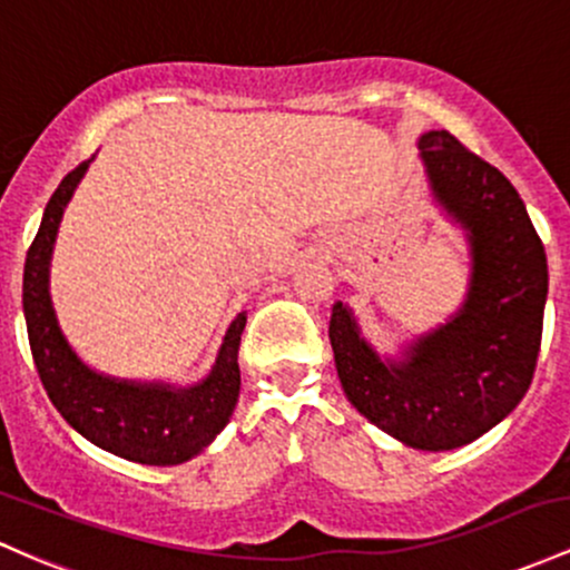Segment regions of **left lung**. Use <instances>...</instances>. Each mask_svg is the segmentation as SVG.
<instances>
[{
  "label": "left lung",
  "instance_id": "8db88e82",
  "mask_svg": "<svg viewBox=\"0 0 570 570\" xmlns=\"http://www.w3.org/2000/svg\"><path fill=\"white\" fill-rule=\"evenodd\" d=\"M420 150L436 199L471 234L469 298L399 366L376 357L342 304L331 312L328 338L357 412L414 450L439 452L488 433L528 393L549 274L525 204L495 166L450 131L423 134Z\"/></svg>",
  "mask_w": 570,
  "mask_h": 570
}]
</instances>
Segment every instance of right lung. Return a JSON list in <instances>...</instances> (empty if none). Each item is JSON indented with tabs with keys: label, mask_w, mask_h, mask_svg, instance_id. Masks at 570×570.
<instances>
[{
	"label": "right lung",
	"mask_w": 570,
	"mask_h": 570,
	"mask_svg": "<svg viewBox=\"0 0 570 570\" xmlns=\"http://www.w3.org/2000/svg\"><path fill=\"white\" fill-rule=\"evenodd\" d=\"M88 164L75 166L50 196L23 266V315L37 374L61 417L96 446L134 463L177 465L199 455L232 417L239 399V344L247 315H236L213 374L196 387L131 385L88 368L59 331L48 293L56 232Z\"/></svg>",
	"instance_id": "obj_1"
}]
</instances>
